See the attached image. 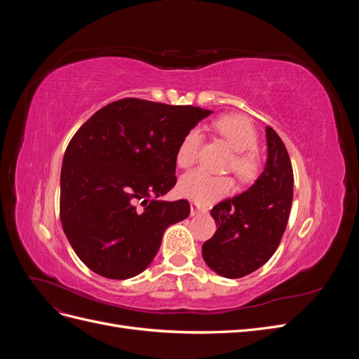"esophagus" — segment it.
<instances>
[{
	"label": "esophagus",
	"mask_w": 359,
	"mask_h": 359,
	"mask_svg": "<svg viewBox=\"0 0 359 359\" xmlns=\"http://www.w3.org/2000/svg\"><path fill=\"white\" fill-rule=\"evenodd\" d=\"M190 211H191V215H201V214L206 212V210L202 208V206H199L198 203H191L190 205Z\"/></svg>",
	"instance_id": "34e87169"
}]
</instances>
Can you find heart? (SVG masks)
<instances>
[{
	"label": "heart",
	"instance_id": "heart-1",
	"mask_svg": "<svg viewBox=\"0 0 359 359\" xmlns=\"http://www.w3.org/2000/svg\"><path fill=\"white\" fill-rule=\"evenodd\" d=\"M214 128L231 148L236 151L231 161V168L236 177L244 182L255 181L262 169V160L255 148L257 144V133L252 121L243 115H224L215 119ZM201 144L202 135L199 130H190L182 137L177 151V163L180 168L186 169L196 163ZM232 190L233 180L231 177L212 175L202 169L186 173L180 181L182 196L199 205H210L217 199L227 196Z\"/></svg>",
	"mask_w": 359,
	"mask_h": 359
}]
</instances>
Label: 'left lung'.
Returning <instances> with one entry per match:
<instances>
[{"instance_id": "left-lung-1", "label": "left lung", "mask_w": 359, "mask_h": 359, "mask_svg": "<svg viewBox=\"0 0 359 359\" xmlns=\"http://www.w3.org/2000/svg\"><path fill=\"white\" fill-rule=\"evenodd\" d=\"M268 158L252 187L211 210L217 231L202 245L212 271L241 278L265 265L283 236L293 198V170L283 140L266 127Z\"/></svg>"}]
</instances>
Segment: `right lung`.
I'll return each mask as SVG.
<instances>
[{
    "instance_id": "right-lung-1",
    "label": "right lung",
    "mask_w": 359,
    "mask_h": 359,
    "mask_svg": "<svg viewBox=\"0 0 359 359\" xmlns=\"http://www.w3.org/2000/svg\"><path fill=\"white\" fill-rule=\"evenodd\" d=\"M210 114L123 99L74 133L62 158L60 217L74 253L95 274L114 280L140 274L168 227L187 219V201L157 198L177 184L182 137Z\"/></svg>"
}]
</instances>
